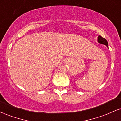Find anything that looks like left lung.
I'll return each instance as SVG.
<instances>
[{
    "mask_svg": "<svg viewBox=\"0 0 121 121\" xmlns=\"http://www.w3.org/2000/svg\"><path fill=\"white\" fill-rule=\"evenodd\" d=\"M98 43H100V44H104V45H106V46L108 47V41H107V40L105 39V38L102 37L101 36H98Z\"/></svg>",
    "mask_w": 121,
    "mask_h": 121,
    "instance_id": "left-lung-1",
    "label": "left lung"
}]
</instances>
